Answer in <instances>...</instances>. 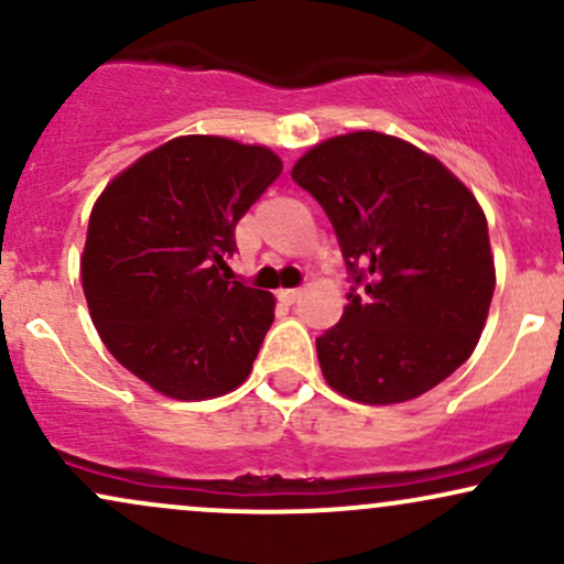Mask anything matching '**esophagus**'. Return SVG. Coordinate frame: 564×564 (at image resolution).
I'll use <instances>...</instances> for the list:
<instances>
[{"label": "esophagus", "mask_w": 564, "mask_h": 564, "mask_svg": "<svg viewBox=\"0 0 564 564\" xmlns=\"http://www.w3.org/2000/svg\"><path fill=\"white\" fill-rule=\"evenodd\" d=\"M302 296V289H281L278 291V300L283 304H294Z\"/></svg>", "instance_id": "34e87169"}]
</instances>
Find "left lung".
<instances>
[{
  "label": "left lung",
  "instance_id": "8db88e82",
  "mask_svg": "<svg viewBox=\"0 0 564 564\" xmlns=\"http://www.w3.org/2000/svg\"><path fill=\"white\" fill-rule=\"evenodd\" d=\"M332 219L355 286L315 339L328 387L392 405L430 392L475 352L496 289L488 223L471 191L422 148L349 132L291 170Z\"/></svg>",
  "mask_w": 564,
  "mask_h": 564
}]
</instances>
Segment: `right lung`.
I'll list each match as a JSON object with an SVG mask.
<instances>
[{"label":"right lung","mask_w":564,"mask_h":564,"mask_svg":"<svg viewBox=\"0 0 564 564\" xmlns=\"http://www.w3.org/2000/svg\"><path fill=\"white\" fill-rule=\"evenodd\" d=\"M283 161L264 145L183 134L119 172L89 215L82 286L102 345L174 400H209L251 373L275 296L228 281L236 223Z\"/></svg>","instance_id":"add662e5"}]
</instances>
